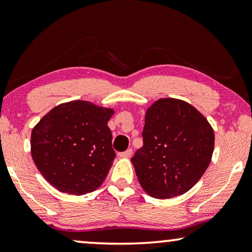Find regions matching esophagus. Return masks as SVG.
Listing matches in <instances>:
<instances>
[{
	"mask_svg": "<svg viewBox=\"0 0 252 252\" xmlns=\"http://www.w3.org/2000/svg\"><path fill=\"white\" fill-rule=\"evenodd\" d=\"M132 154H133L132 149H127L126 151H124V153H119L118 156L122 157V158H128V157L132 156Z\"/></svg>",
	"mask_w": 252,
	"mask_h": 252,
	"instance_id": "esophagus-1",
	"label": "esophagus"
}]
</instances>
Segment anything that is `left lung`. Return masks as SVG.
Returning a JSON list of instances; mask_svg holds the SVG:
<instances>
[{
	"label": "left lung",
	"mask_w": 252,
	"mask_h": 252,
	"mask_svg": "<svg viewBox=\"0 0 252 252\" xmlns=\"http://www.w3.org/2000/svg\"><path fill=\"white\" fill-rule=\"evenodd\" d=\"M142 137V148L130 160L143 190L160 199L191 189L215 148V132L205 117L177 98H160L147 110Z\"/></svg>",
	"instance_id": "1"
}]
</instances>
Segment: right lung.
<instances>
[{"mask_svg": "<svg viewBox=\"0 0 252 252\" xmlns=\"http://www.w3.org/2000/svg\"><path fill=\"white\" fill-rule=\"evenodd\" d=\"M115 113L88 101L55 106L34 127L31 154L57 190L85 195L104 181L116 157L108 122Z\"/></svg>", "mask_w": 252, "mask_h": 252, "instance_id": "obj_1", "label": "right lung"}]
</instances>
